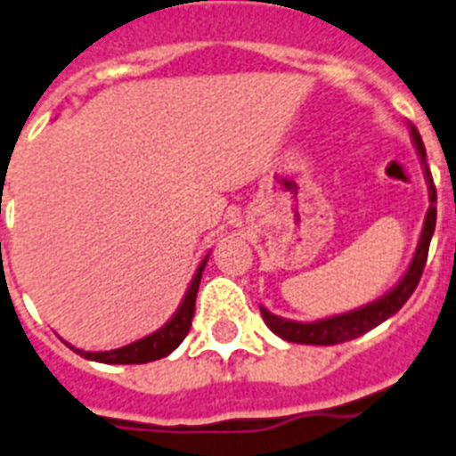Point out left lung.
<instances>
[{
  "instance_id": "8db88e82",
  "label": "left lung",
  "mask_w": 456,
  "mask_h": 456,
  "mask_svg": "<svg viewBox=\"0 0 456 456\" xmlns=\"http://www.w3.org/2000/svg\"><path fill=\"white\" fill-rule=\"evenodd\" d=\"M411 140H413L415 149H418L419 162H422V169H425L427 185H429V211L425 216V224H422V233H419L413 259H411L402 280L387 294H383L381 298L371 300V303L355 307L351 312H344V314L319 319V322H291V319H282V316L273 314V312H268L261 305V316H264L266 326L275 332L277 338L294 344H319V346L348 342V339L365 335L371 328H376L379 323L397 314L402 310V305L411 298V294L418 287L419 277H422V271H425L427 252H429L431 236H434V229H436V188H434V179H431V172L427 167L425 144H422V137L415 130V126H411Z\"/></svg>"
}]
</instances>
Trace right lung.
Segmentation results:
<instances>
[{
  "label": "right lung",
  "mask_w": 456,
  "mask_h": 456,
  "mask_svg": "<svg viewBox=\"0 0 456 456\" xmlns=\"http://www.w3.org/2000/svg\"><path fill=\"white\" fill-rule=\"evenodd\" d=\"M208 255L204 256V261L197 268L192 282H190L188 291H185L183 300H181L179 310L174 312L172 319L162 328H158L156 332L146 335V338L137 339L133 344H126L121 348H112V351H82V348H73L75 354H80L86 360H96V362H105V365H142V362H153V360H160L165 355H169L174 348L179 346L181 342L188 335L190 326H192V316H195V300H197V289L201 282V271H204Z\"/></svg>",
  "instance_id": "right-lung-1"
}]
</instances>
